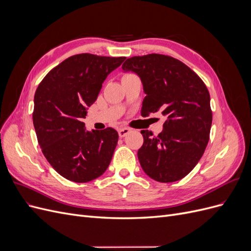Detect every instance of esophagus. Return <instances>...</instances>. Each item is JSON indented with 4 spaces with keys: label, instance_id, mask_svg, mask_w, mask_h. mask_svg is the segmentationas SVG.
Segmentation results:
<instances>
[{
    "label": "esophagus",
    "instance_id": "esophagus-1",
    "mask_svg": "<svg viewBox=\"0 0 251 251\" xmlns=\"http://www.w3.org/2000/svg\"><path fill=\"white\" fill-rule=\"evenodd\" d=\"M132 131V128H130V127H123V128H119L118 130V135H119V137L120 138H123V137H125V136H126L128 133H130Z\"/></svg>",
    "mask_w": 251,
    "mask_h": 251
}]
</instances>
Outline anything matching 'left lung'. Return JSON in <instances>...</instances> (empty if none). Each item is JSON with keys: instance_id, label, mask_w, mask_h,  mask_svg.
<instances>
[{"instance_id": "obj_1", "label": "left lung", "mask_w": 251, "mask_h": 251, "mask_svg": "<svg viewBox=\"0 0 251 251\" xmlns=\"http://www.w3.org/2000/svg\"><path fill=\"white\" fill-rule=\"evenodd\" d=\"M123 70L141 79L147 94L141 115L161 112L165 117L158 136L141 131L143 144L137 155L142 170L163 183L184 178L199 162L209 140L212 114L206 86L185 64L155 53L127 58Z\"/></svg>"}]
</instances>
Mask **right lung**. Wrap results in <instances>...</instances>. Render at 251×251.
Masks as SVG:
<instances>
[{
  "label": "right lung",
  "instance_id": "add662e5",
  "mask_svg": "<svg viewBox=\"0 0 251 251\" xmlns=\"http://www.w3.org/2000/svg\"><path fill=\"white\" fill-rule=\"evenodd\" d=\"M126 57L82 53L68 57L44 77L34 94L33 126L44 156L60 176L83 183L105 172L118 141L112 127L87 131L82 118L102 82Z\"/></svg>",
  "mask_w": 251,
  "mask_h": 251
}]
</instances>
